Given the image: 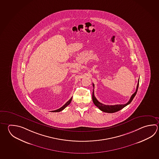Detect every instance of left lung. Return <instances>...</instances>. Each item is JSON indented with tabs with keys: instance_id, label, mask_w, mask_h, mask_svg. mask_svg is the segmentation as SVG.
<instances>
[{
	"instance_id": "8db88e82",
	"label": "left lung",
	"mask_w": 159,
	"mask_h": 159,
	"mask_svg": "<svg viewBox=\"0 0 159 159\" xmlns=\"http://www.w3.org/2000/svg\"><path fill=\"white\" fill-rule=\"evenodd\" d=\"M139 79L138 80V84L136 88V90L134 94H132L130 98L129 99V101L127 102L126 104L124 105H106L104 104H102L96 99L95 96L94 95V90L93 91V95H92V100H93L94 104L96 105L97 107H98L100 110L105 112H107V113H114L116 112L117 111H119L120 110H121L122 108H124V107L126 106L127 105H129V103H130L132 101V100L134 98L135 96L136 95L137 90L138 89V85H139ZM93 87H94V85L93 84Z\"/></svg>"
}]
</instances>
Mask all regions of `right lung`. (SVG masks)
Segmentation results:
<instances>
[{"instance_id":"right-lung-1","label":"right lung","mask_w":159,"mask_h":159,"mask_svg":"<svg viewBox=\"0 0 159 159\" xmlns=\"http://www.w3.org/2000/svg\"><path fill=\"white\" fill-rule=\"evenodd\" d=\"M72 98H71L70 99H69V101L67 102H66V103L65 105H63L62 107H61V108L59 109H57L56 110H54V111H52V112H60V111H62L63 110H64L65 108H66V107L68 106V105L71 103V101H72Z\"/></svg>"}]
</instances>
